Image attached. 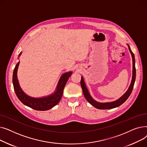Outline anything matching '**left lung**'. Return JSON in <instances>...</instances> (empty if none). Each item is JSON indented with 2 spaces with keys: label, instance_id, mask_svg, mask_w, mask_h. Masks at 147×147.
Segmentation results:
<instances>
[{
  "label": "left lung",
  "instance_id": "left-lung-1",
  "mask_svg": "<svg viewBox=\"0 0 147 147\" xmlns=\"http://www.w3.org/2000/svg\"><path fill=\"white\" fill-rule=\"evenodd\" d=\"M129 50L131 53V55H132V62H133V70H132V81H131L130 86L127 89V90L125 92V94H123L120 98L118 99L115 100L113 102H99L96 101H95V99H93L89 93V92L86 88V84L84 83L83 78L82 76L81 78V81H80V84H81V87L82 88L83 90V95L86 99L87 101L92 105H93L94 107L100 110H105V109H114V108L117 107L120 105H121L123 103H124L127 99L129 98L130 95L132 93V91L134 88V83L135 82V79H136V68H135V56L134 54L132 52V51H131L130 46L128 44H127Z\"/></svg>",
  "mask_w": 147,
  "mask_h": 147
}]
</instances>
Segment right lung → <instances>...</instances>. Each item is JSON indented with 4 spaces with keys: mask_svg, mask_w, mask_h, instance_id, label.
Segmentation results:
<instances>
[{
    "mask_svg": "<svg viewBox=\"0 0 147 147\" xmlns=\"http://www.w3.org/2000/svg\"><path fill=\"white\" fill-rule=\"evenodd\" d=\"M21 53L22 52L20 53L18 59ZM19 64L20 61L17 64L14 68L12 76V83L15 92L20 101L25 105L38 111L48 110L58 104L61 99L62 96H63V90L65 84L69 77L71 76L72 72H66L61 76L57 86L56 90L53 94L43 97L34 98L27 95L20 86L17 78V71Z\"/></svg>",
    "mask_w": 147,
    "mask_h": 147,
    "instance_id": "obj_1",
    "label": "right lung"
}]
</instances>
